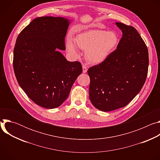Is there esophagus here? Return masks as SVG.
I'll list each match as a JSON object with an SVG mask.
<instances>
[{"instance_id":"obj_1","label":"esophagus","mask_w":160,"mask_h":160,"mask_svg":"<svg viewBox=\"0 0 160 160\" xmlns=\"http://www.w3.org/2000/svg\"><path fill=\"white\" fill-rule=\"evenodd\" d=\"M82 69H83V73H86L87 72V68L85 65H82Z\"/></svg>"}]
</instances>
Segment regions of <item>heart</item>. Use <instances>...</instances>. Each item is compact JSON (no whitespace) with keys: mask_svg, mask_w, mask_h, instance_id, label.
I'll return each instance as SVG.
<instances>
[{"mask_svg":"<svg viewBox=\"0 0 160 160\" xmlns=\"http://www.w3.org/2000/svg\"><path fill=\"white\" fill-rule=\"evenodd\" d=\"M75 42L76 43L73 38H68V52L73 57L78 58L80 53L77 44L80 49L85 51V57L89 62L98 64L104 62L117 48L120 38L115 32L92 30L77 35Z\"/></svg>","mask_w":160,"mask_h":160,"instance_id":"heart-1","label":"heart"}]
</instances>
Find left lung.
<instances>
[{"instance_id": "1", "label": "left lung", "mask_w": 160, "mask_h": 160, "mask_svg": "<svg viewBox=\"0 0 160 160\" xmlns=\"http://www.w3.org/2000/svg\"><path fill=\"white\" fill-rule=\"evenodd\" d=\"M115 24L123 33L117 49L87 72L90 102L105 112L127 106L141 91L148 72V50L138 32L122 22Z\"/></svg>"}]
</instances>
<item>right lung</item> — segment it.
I'll return each instance as SVG.
<instances>
[{
  "label": "right lung",
  "instance_id": "add662e5",
  "mask_svg": "<svg viewBox=\"0 0 160 160\" xmlns=\"http://www.w3.org/2000/svg\"><path fill=\"white\" fill-rule=\"evenodd\" d=\"M71 21L62 17L34 19L19 34L14 49L13 68L17 81L28 97L48 109L68 98L82 72L80 62H70L60 52Z\"/></svg>",
  "mask_w": 160,
  "mask_h": 160
}]
</instances>
